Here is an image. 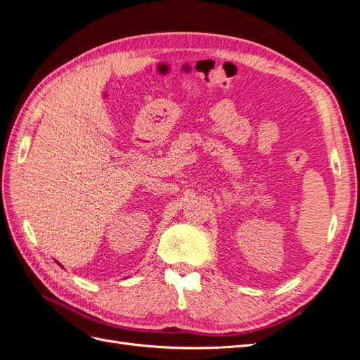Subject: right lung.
<instances>
[{"label": "right lung", "mask_w": 360, "mask_h": 360, "mask_svg": "<svg viewBox=\"0 0 360 360\" xmlns=\"http://www.w3.org/2000/svg\"><path fill=\"white\" fill-rule=\"evenodd\" d=\"M57 264H58V266H61V264H60V263H58V261H57ZM61 267H63V266H61Z\"/></svg>", "instance_id": "add662e5"}]
</instances>
